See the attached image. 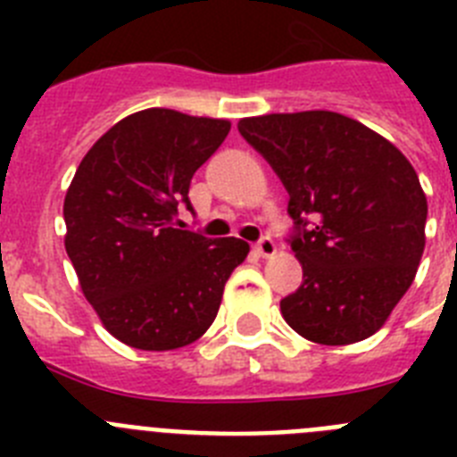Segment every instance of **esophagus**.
<instances>
[{
	"mask_svg": "<svg viewBox=\"0 0 457 457\" xmlns=\"http://www.w3.org/2000/svg\"><path fill=\"white\" fill-rule=\"evenodd\" d=\"M256 253H258V256H263V258L274 256V253H277V245H274L272 237H263V240L258 242Z\"/></svg>",
	"mask_w": 457,
	"mask_h": 457,
	"instance_id": "1",
	"label": "esophagus"
}]
</instances>
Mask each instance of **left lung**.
<instances>
[{"mask_svg": "<svg viewBox=\"0 0 457 457\" xmlns=\"http://www.w3.org/2000/svg\"><path fill=\"white\" fill-rule=\"evenodd\" d=\"M237 130L290 196L302 286L281 300L284 320L320 345L373 337L426 247L428 201L410 160L364 123L327 109L249 116Z\"/></svg>", "mask_w": 457, "mask_h": 457, "instance_id": "8db88e82", "label": "left lung"}]
</instances>
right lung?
I'll return each mask as SVG.
<instances>
[{
    "label": "right lung",
    "instance_id": "add662e5",
    "mask_svg": "<svg viewBox=\"0 0 457 457\" xmlns=\"http://www.w3.org/2000/svg\"><path fill=\"white\" fill-rule=\"evenodd\" d=\"M228 130L226 119L141 109L112 125L72 176L66 253L104 329L130 348L160 353L204 337L247 258L240 237L176 228L192 176Z\"/></svg>",
    "mask_w": 457,
    "mask_h": 457
}]
</instances>
